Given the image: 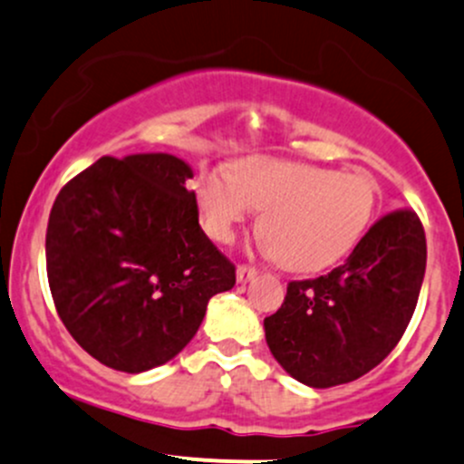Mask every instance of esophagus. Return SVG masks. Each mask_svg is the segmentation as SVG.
Returning a JSON list of instances; mask_svg holds the SVG:
<instances>
[{
    "label": "esophagus",
    "mask_w": 464,
    "mask_h": 464,
    "mask_svg": "<svg viewBox=\"0 0 464 464\" xmlns=\"http://www.w3.org/2000/svg\"><path fill=\"white\" fill-rule=\"evenodd\" d=\"M236 276H237V282H242V285H245V282L253 280V277L257 276V271L253 269V266H248V265H237Z\"/></svg>",
    "instance_id": "obj_1"
}]
</instances>
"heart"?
Wrapping results in <instances>:
<instances>
[{
  "instance_id": "b5f03b06",
  "label": "heart",
  "mask_w": 464,
  "mask_h": 464,
  "mask_svg": "<svg viewBox=\"0 0 464 464\" xmlns=\"http://www.w3.org/2000/svg\"><path fill=\"white\" fill-rule=\"evenodd\" d=\"M193 191L204 231L222 245L256 208L265 211L262 246L285 269L300 273L343 260L372 224L378 202L369 175L273 158H251L236 170H202Z\"/></svg>"
}]
</instances>
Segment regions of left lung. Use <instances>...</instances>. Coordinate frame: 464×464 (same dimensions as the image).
<instances>
[{
    "label": "left lung",
    "mask_w": 464,
    "mask_h": 464,
    "mask_svg": "<svg viewBox=\"0 0 464 464\" xmlns=\"http://www.w3.org/2000/svg\"><path fill=\"white\" fill-rule=\"evenodd\" d=\"M427 266L420 219L387 213L364 233L344 265L315 280H295L265 318L273 358L314 389L351 382L378 367L402 338Z\"/></svg>",
    "instance_id": "left-lung-1"
}]
</instances>
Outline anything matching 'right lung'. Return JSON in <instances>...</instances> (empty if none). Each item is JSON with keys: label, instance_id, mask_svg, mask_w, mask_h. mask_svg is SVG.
<instances>
[{"label": "right lung", "instance_id": "obj_1", "mask_svg": "<svg viewBox=\"0 0 464 464\" xmlns=\"http://www.w3.org/2000/svg\"><path fill=\"white\" fill-rule=\"evenodd\" d=\"M193 169L169 153L100 158L62 188L46 228L57 314L86 353L142 373L169 362L202 324L236 266L198 222Z\"/></svg>", "mask_w": 464, "mask_h": 464}]
</instances>
